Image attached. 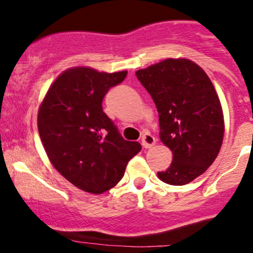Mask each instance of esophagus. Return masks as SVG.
Returning <instances> with one entry per match:
<instances>
[{
    "label": "esophagus",
    "instance_id": "obj_1",
    "mask_svg": "<svg viewBox=\"0 0 253 253\" xmlns=\"http://www.w3.org/2000/svg\"><path fill=\"white\" fill-rule=\"evenodd\" d=\"M155 138L150 133H144L142 137V145L145 148V149H149L153 145L155 144Z\"/></svg>",
    "mask_w": 253,
    "mask_h": 253
}]
</instances>
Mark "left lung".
I'll use <instances>...</instances> for the list:
<instances>
[{"label": "left lung", "mask_w": 253, "mask_h": 253, "mask_svg": "<svg viewBox=\"0 0 253 253\" xmlns=\"http://www.w3.org/2000/svg\"><path fill=\"white\" fill-rule=\"evenodd\" d=\"M159 112L160 141L172 162L158 177L186 185L213 164L223 144L224 115L215 88L197 63L167 58L136 72Z\"/></svg>", "instance_id": "left-lung-1"}]
</instances>
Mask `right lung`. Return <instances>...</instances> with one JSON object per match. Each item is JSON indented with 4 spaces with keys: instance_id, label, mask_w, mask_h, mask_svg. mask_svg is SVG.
I'll return each instance as SVG.
<instances>
[{
    "instance_id": "right-lung-1",
    "label": "right lung",
    "mask_w": 253,
    "mask_h": 253,
    "mask_svg": "<svg viewBox=\"0 0 253 253\" xmlns=\"http://www.w3.org/2000/svg\"><path fill=\"white\" fill-rule=\"evenodd\" d=\"M127 71L66 70L48 88L38 111V129L47 158L67 181L99 195L116 186L129 160L141 152L126 141L103 111V99Z\"/></svg>"
}]
</instances>
